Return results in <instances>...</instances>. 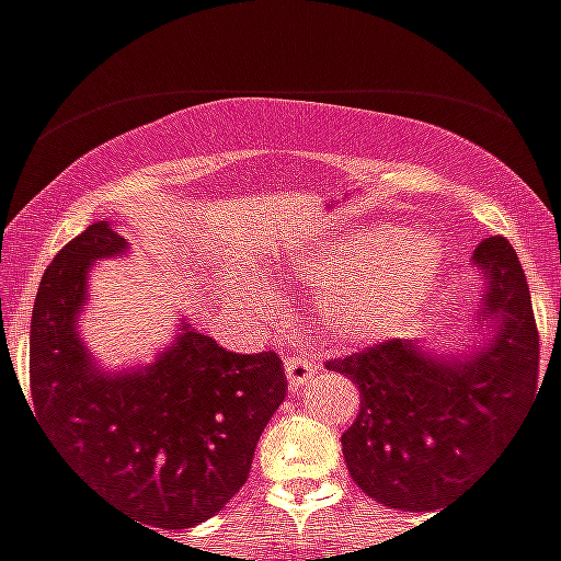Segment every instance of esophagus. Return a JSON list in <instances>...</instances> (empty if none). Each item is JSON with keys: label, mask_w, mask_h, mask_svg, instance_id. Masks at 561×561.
<instances>
[{"label": "esophagus", "mask_w": 561, "mask_h": 561, "mask_svg": "<svg viewBox=\"0 0 561 561\" xmlns=\"http://www.w3.org/2000/svg\"><path fill=\"white\" fill-rule=\"evenodd\" d=\"M285 375L290 389L299 392L301 387H308L310 378L316 375V364L310 362L308 355H285Z\"/></svg>", "instance_id": "34e87169"}]
</instances>
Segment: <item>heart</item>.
Wrapping results in <instances>:
<instances>
[{
  "mask_svg": "<svg viewBox=\"0 0 561 561\" xmlns=\"http://www.w3.org/2000/svg\"><path fill=\"white\" fill-rule=\"evenodd\" d=\"M443 267V248L435 233L417 228H362L324 248L301 253L287 267L290 276L321 282L316 321L341 344H369L403 328L432 296ZM245 305L271 316L274 290L251 285Z\"/></svg>",
  "mask_w": 561,
  "mask_h": 561,
  "instance_id": "obj_1",
  "label": "heart"
}]
</instances>
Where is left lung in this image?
<instances>
[{
	"instance_id": "obj_1",
	"label": "left lung",
	"mask_w": 561,
	"mask_h": 561,
	"mask_svg": "<svg viewBox=\"0 0 561 561\" xmlns=\"http://www.w3.org/2000/svg\"><path fill=\"white\" fill-rule=\"evenodd\" d=\"M471 267L485 282L474 319L491 328L483 344L435 355L421 341L392 339L328 362L362 392L341 435L350 477L389 508L440 511L483 474L537 396L539 333L519 256L505 237H489Z\"/></svg>"
}]
</instances>
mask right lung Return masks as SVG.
<instances>
[{"label": "right lung", "instance_id": "add662e5", "mask_svg": "<svg viewBox=\"0 0 561 561\" xmlns=\"http://www.w3.org/2000/svg\"><path fill=\"white\" fill-rule=\"evenodd\" d=\"M110 222L67 242L31 319L38 423L76 474L160 530L194 528L245 485L262 428L285 401L276 353H228L183 321L149 367L106 373L78 335L90 265L126 253Z\"/></svg>", "mask_w": 561, "mask_h": 561}]
</instances>
